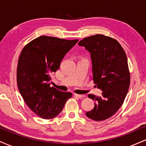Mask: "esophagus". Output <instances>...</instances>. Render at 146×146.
Listing matches in <instances>:
<instances>
[{"label":"esophagus","mask_w":146,"mask_h":146,"mask_svg":"<svg viewBox=\"0 0 146 146\" xmlns=\"http://www.w3.org/2000/svg\"><path fill=\"white\" fill-rule=\"evenodd\" d=\"M74 95H75V97H77V98H80V99H82V98H85V95H84L74 94Z\"/></svg>","instance_id":"1"}]
</instances>
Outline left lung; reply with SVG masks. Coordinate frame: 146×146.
<instances>
[{
  "instance_id": "1",
  "label": "left lung",
  "mask_w": 146,
  "mask_h": 146,
  "mask_svg": "<svg viewBox=\"0 0 146 146\" xmlns=\"http://www.w3.org/2000/svg\"><path fill=\"white\" fill-rule=\"evenodd\" d=\"M78 44L90 52L93 80L102 90L101 97L88 95L95 102V107L86 115L95 121H104L117 113L128 93L130 75L126 55L118 41L102 34L84 38Z\"/></svg>"
}]
</instances>
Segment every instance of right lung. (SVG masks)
<instances>
[{
  "label": "right lung",
  "instance_id": "right-lung-1",
  "mask_svg": "<svg viewBox=\"0 0 146 146\" xmlns=\"http://www.w3.org/2000/svg\"><path fill=\"white\" fill-rule=\"evenodd\" d=\"M78 41L42 36L22 50L17 66L18 88L26 104L41 118L58 116L72 97L70 92L60 91L50 84L51 75Z\"/></svg>",
  "mask_w": 146,
  "mask_h": 146
}]
</instances>
